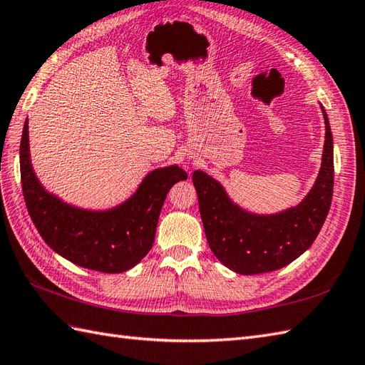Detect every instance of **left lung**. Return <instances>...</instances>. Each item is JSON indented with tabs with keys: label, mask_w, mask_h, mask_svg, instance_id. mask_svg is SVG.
Masks as SVG:
<instances>
[{
	"label": "left lung",
	"mask_w": 365,
	"mask_h": 365,
	"mask_svg": "<svg viewBox=\"0 0 365 365\" xmlns=\"http://www.w3.org/2000/svg\"><path fill=\"white\" fill-rule=\"evenodd\" d=\"M325 143L319 175L312 191L294 208L257 216L232 203L223 186L203 171L192 183L208 245L220 262L239 274L274 272L310 248L330 211L333 197V135L325 109Z\"/></svg>",
	"instance_id": "1"
}]
</instances>
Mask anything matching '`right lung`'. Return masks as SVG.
Wrapping results in <instances>:
<instances>
[{
    "instance_id": "add662e5",
    "label": "right lung",
    "mask_w": 365,
    "mask_h": 365,
    "mask_svg": "<svg viewBox=\"0 0 365 365\" xmlns=\"http://www.w3.org/2000/svg\"><path fill=\"white\" fill-rule=\"evenodd\" d=\"M20 171L24 202L35 228L55 253L101 273H123L153 248L158 216L173 185L188 179L182 168L149 173L135 194L108 211L80 210L46 191L31 165L29 126L23 128Z\"/></svg>"
}]
</instances>
